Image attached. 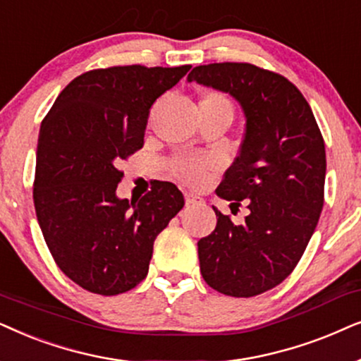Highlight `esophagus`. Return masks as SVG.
Wrapping results in <instances>:
<instances>
[{
  "mask_svg": "<svg viewBox=\"0 0 361 361\" xmlns=\"http://www.w3.org/2000/svg\"><path fill=\"white\" fill-rule=\"evenodd\" d=\"M185 203L188 206L203 204V198H200L198 195H193V193H185Z\"/></svg>",
  "mask_w": 361,
  "mask_h": 361,
  "instance_id": "1",
  "label": "esophagus"
}]
</instances>
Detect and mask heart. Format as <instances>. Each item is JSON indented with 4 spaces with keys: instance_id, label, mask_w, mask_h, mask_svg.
I'll list each match as a JSON object with an SVG mask.
<instances>
[{
    "instance_id": "b5f03b06",
    "label": "heart",
    "mask_w": 361,
    "mask_h": 361,
    "mask_svg": "<svg viewBox=\"0 0 361 361\" xmlns=\"http://www.w3.org/2000/svg\"><path fill=\"white\" fill-rule=\"evenodd\" d=\"M200 112L211 115H229L233 117V107L229 100L218 92H206L201 97ZM209 161L203 158H178L173 161V171L186 185L198 186L206 180Z\"/></svg>"
}]
</instances>
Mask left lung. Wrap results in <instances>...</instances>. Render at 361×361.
<instances>
[{
  "label": "left lung",
  "mask_w": 361,
  "mask_h": 361,
  "mask_svg": "<svg viewBox=\"0 0 361 361\" xmlns=\"http://www.w3.org/2000/svg\"><path fill=\"white\" fill-rule=\"evenodd\" d=\"M196 82L229 94L241 105L246 128L241 150L219 198L249 214L243 224L214 208L216 228L198 241L201 276L214 290L254 297L294 271L324 206L325 143L304 95L286 77L247 62L198 66Z\"/></svg>",
  "instance_id": "1"
}]
</instances>
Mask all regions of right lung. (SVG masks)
<instances>
[{
  "label": "right lung",
  "instance_id": "right-lung-1",
  "mask_svg": "<svg viewBox=\"0 0 361 361\" xmlns=\"http://www.w3.org/2000/svg\"><path fill=\"white\" fill-rule=\"evenodd\" d=\"M191 69L118 66L75 77L42 120L35 208L62 272L82 289L117 295L148 274L153 243L183 208L181 191L158 181L122 200L120 161L143 147L152 105Z\"/></svg>",
  "mask_w": 361,
  "mask_h": 361
}]
</instances>
